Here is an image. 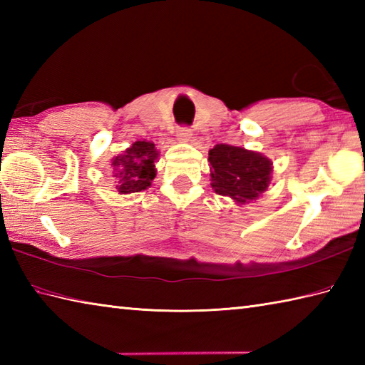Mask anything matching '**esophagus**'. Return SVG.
I'll return each instance as SVG.
<instances>
[{
  "label": "esophagus",
  "instance_id": "esophagus-1",
  "mask_svg": "<svg viewBox=\"0 0 365 365\" xmlns=\"http://www.w3.org/2000/svg\"><path fill=\"white\" fill-rule=\"evenodd\" d=\"M192 138V130L190 127H178L177 130V139L178 141H191Z\"/></svg>",
  "mask_w": 365,
  "mask_h": 365
}]
</instances>
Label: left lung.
<instances>
[{
    "label": "left lung",
    "mask_w": 365,
    "mask_h": 365,
    "mask_svg": "<svg viewBox=\"0 0 365 365\" xmlns=\"http://www.w3.org/2000/svg\"><path fill=\"white\" fill-rule=\"evenodd\" d=\"M210 180L216 195L246 204L267 191L271 182L273 163L259 152L243 147L216 144L208 152Z\"/></svg>",
    "instance_id": "obj_1"
}]
</instances>
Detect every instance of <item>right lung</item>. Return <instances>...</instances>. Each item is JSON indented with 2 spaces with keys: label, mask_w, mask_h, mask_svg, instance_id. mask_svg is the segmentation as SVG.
<instances>
[{
  "label": "right lung",
  "mask_w": 365,
  "mask_h": 365,
  "mask_svg": "<svg viewBox=\"0 0 365 365\" xmlns=\"http://www.w3.org/2000/svg\"><path fill=\"white\" fill-rule=\"evenodd\" d=\"M157 158L158 150L150 141H136L125 152L114 157L111 168L119 195H130L149 188L157 175Z\"/></svg>",
  "instance_id": "add662e5"
}]
</instances>
